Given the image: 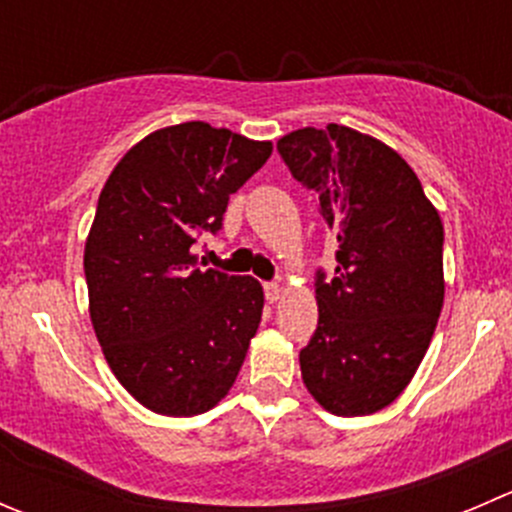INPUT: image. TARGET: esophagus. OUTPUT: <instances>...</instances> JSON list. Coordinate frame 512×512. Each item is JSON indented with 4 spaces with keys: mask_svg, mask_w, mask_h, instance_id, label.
<instances>
[{
    "mask_svg": "<svg viewBox=\"0 0 512 512\" xmlns=\"http://www.w3.org/2000/svg\"><path fill=\"white\" fill-rule=\"evenodd\" d=\"M265 297L267 302H277L282 297V287L277 282H265Z\"/></svg>",
    "mask_w": 512,
    "mask_h": 512,
    "instance_id": "1",
    "label": "esophagus"
}]
</instances>
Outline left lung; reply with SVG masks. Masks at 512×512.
<instances>
[{
	"instance_id": "1",
	"label": "left lung",
	"mask_w": 512,
	"mask_h": 512,
	"mask_svg": "<svg viewBox=\"0 0 512 512\" xmlns=\"http://www.w3.org/2000/svg\"><path fill=\"white\" fill-rule=\"evenodd\" d=\"M294 180L337 237L317 272L319 322L299 352L309 394L337 416H369L414 379L443 307V223L394 148L354 128H299L277 141Z\"/></svg>"
}]
</instances>
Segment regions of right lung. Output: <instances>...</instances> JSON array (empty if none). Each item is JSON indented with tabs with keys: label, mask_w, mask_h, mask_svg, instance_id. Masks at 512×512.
Segmentation results:
<instances>
[{
	"label": "right lung",
	"mask_w": 512,
	"mask_h": 512,
	"mask_svg": "<svg viewBox=\"0 0 512 512\" xmlns=\"http://www.w3.org/2000/svg\"><path fill=\"white\" fill-rule=\"evenodd\" d=\"M272 153L203 121L160 128L108 175L86 237L98 344L123 389L163 416L210 411L235 384L265 307L255 277L195 267L227 200Z\"/></svg>",
	"instance_id": "add662e5"
}]
</instances>
